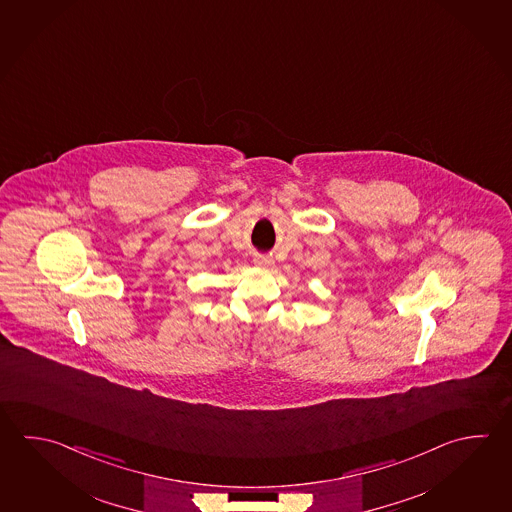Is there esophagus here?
<instances>
[{"instance_id":"obj_1","label":"esophagus","mask_w":512,"mask_h":512,"mask_svg":"<svg viewBox=\"0 0 512 512\" xmlns=\"http://www.w3.org/2000/svg\"><path fill=\"white\" fill-rule=\"evenodd\" d=\"M255 264L262 266V268H271L273 266V259L271 257H257Z\"/></svg>"}]
</instances>
